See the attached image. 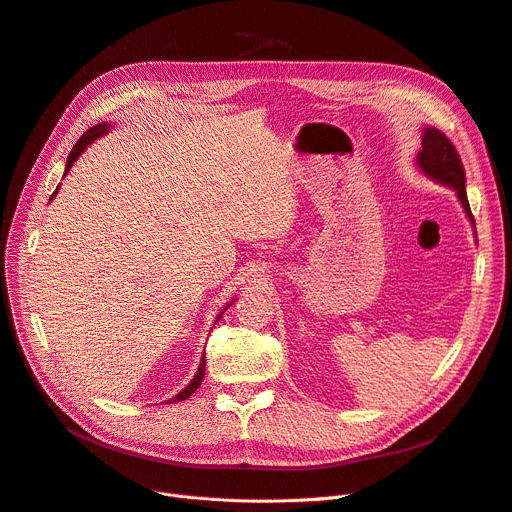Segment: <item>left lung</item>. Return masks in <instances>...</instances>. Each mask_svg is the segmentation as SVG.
Wrapping results in <instances>:
<instances>
[{
    "instance_id": "obj_1",
    "label": "left lung",
    "mask_w": 512,
    "mask_h": 512,
    "mask_svg": "<svg viewBox=\"0 0 512 512\" xmlns=\"http://www.w3.org/2000/svg\"><path fill=\"white\" fill-rule=\"evenodd\" d=\"M421 143H423V150L419 152L417 162L423 168V173L435 181H440V183L456 189V196H458L462 208H465L469 221L475 225V218L471 214V206L467 200L465 166H462V160L452 145V141L442 131L427 127Z\"/></svg>"
}]
</instances>
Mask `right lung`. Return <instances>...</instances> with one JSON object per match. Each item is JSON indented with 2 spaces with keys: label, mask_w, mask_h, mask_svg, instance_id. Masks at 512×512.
<instances>
[{
  "label": "right lung",
  "mask_w": 512,
  "mask_h": 512,
  "mask_svg": "<svg viewBox=\"0 0 512 512\" xmlns=\"http://www.w3.org/2000/svg\"><path fill=\"white\" fill-rule=\"evenodd\" d=\"M110 127L108 125H95V127H91L89 131H85V135L75 143V148H72V152L68 154V160H66V170H64V175L68 173L70 170V166L75 164V160L81 156V152L87 148V145L91 143V141H95L97 137H102L106 131H108ZM56 196V193H54ZM227 310V308H225ZM218 319H221V316H218ZM204 371H206V358H202V364H200V369H198V373H196V377H193V381L183 389V392H179L175 398H170V402H181V400H187L193 392H196V389L200 387V383H202V379H204Z\"/></svg>",
  "instance_id": "1"
}]
</instances>
